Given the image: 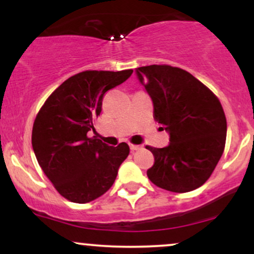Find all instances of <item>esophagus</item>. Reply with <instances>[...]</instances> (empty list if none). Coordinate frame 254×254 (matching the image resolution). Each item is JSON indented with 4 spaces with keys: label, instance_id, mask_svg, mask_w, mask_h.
<instances>
[{
    "label": "esophagus",
    "instance_id": "esophagus-1",
    "mask_svg": "<svg viewBox=\"0 0 254 254\" xmlns=\"http://www.w3.org/2000/svg\"><path fill=\"white\" fill-rule=\"evenodd\" d=\"M130 145V149H131V151H135V150H138V149H141V147H139V145H136V144H129Z\"/></svg>",
    "mask_w": 254,
    "mask_h": 254
}]
</instances>
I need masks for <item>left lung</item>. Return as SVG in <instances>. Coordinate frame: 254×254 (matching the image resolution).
I'll use <instances>...</instances> for the list:
<instances>
[{
    "mask_svg": "<svg viewBox=\"0 0 254 254\" xmlns=\"http://www.w3.org/2000/svg\"><path fill=\"white\" fill-rule=\"evenodd\" d=\"M135 71L153 101L154 119L170 133L167 147L147 145L155 157L148 178L177 193L196 190L223 154L227 121L222 105L208 87L180 68L153 64Z\"/></svg>",
    "mask_w": 254,
    "mask_h": 254,
    "instance_id": "left-lung-1",
    "label": "left lung"
}]
</instances>
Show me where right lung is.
Returning a JSON list of instances; mask_svg holds the SVG:
<instances>
[{
	"label": "right lung",
	"instance_id": "1",
	"mask_svg": "<svg viewBox=\"0 0 254 254\" xmlns=\"http://www.w3.org/2000/svg\"><path fill=\"white\" fill-rule=\"evenodd\" d=\"M132 70H87L69 77L48 98L32 130V147L45 176L64 198L88 203L115 183L130 148L107 145L87 133L100 115L104 94Z\"/></svg>",
	"mask_w": 254,
	"mask_h": 254
}]
</instances>
